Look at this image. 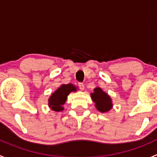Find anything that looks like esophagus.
I'll list each match as a JSON object with an SVG mask.
<instances>
[{
    "label": "esophagus",
    "instance_id": "34e87169",
    "mask_svg": "<svg viewBox=\"0 0 157 157\" xmlns=\"http://www.w3.org/2000/svg\"><path fill=\"white\" fill-rule=\"evenodd\" d=\"M78 86H79V87H80V90H84V84H83V83H79Z\"/></svg>",
    "mask_w": 157,
    "mask_h": 157
}]
</instances>
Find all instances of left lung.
<instances>
[{
	"instance_id": "obj_1",
	"label": "left lung",
	"mask_w": 157,
	"mask_h": 157,
	"mask_svg": "<svg viewBox=\"0 0 157 157\" xmlns=\"http://www.w3.org/2000/svg\"><path fill=\"white\" fill-rule=\"evenodd\" d=\"M92 100L94 102L95 107L102 113L108 112L113 107L112 100L108 93L104 92L100 87L97 86L90 94Z\"/></svg>"
}]
</instances>
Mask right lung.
<instances>
[{
    "label": "right lung",
    "instance_id": "add662e5",
    "mask_svg": "<svg viewBox=\"0 0 157 157\" xmlns=\"http://www.w3.org/2000/svg\"><path fill=\"white\" fill-rule=\"evenodd\" d=\"M77 90V86L72 83L61 84L48 98V107L55 112H62L64 110L63 105L65 103L67 96L71 92H76Z\"/></svg>",
    "mask_w": 157,
    "mask_h": 157
}]
</instances>
